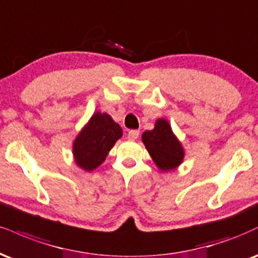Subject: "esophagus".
<instances>
[{"mask_svg": "<svg viewBox=\"0 0 258 258\" xmlns=\"http://www.w3.org/2000/svg\"><path fill=\"white\" fill-rule=\"evenodd\" d=\"M139 137V131L138 130H131L128 132V139L130 141H136Z\"/></svg>", "mask_w": 258, "mask_h": 258, "instance_id": "esophagus-1", "label": "esophagus"}]
</instances>
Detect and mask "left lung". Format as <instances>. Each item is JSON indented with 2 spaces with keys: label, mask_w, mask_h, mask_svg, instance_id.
I'll return each mask as SVG.
<instances>
[{
  "label": "left lung",
  "mask_w": 258,
  "mask_h": 258,
  "mask_svg": "<svg viewBox=\"0 0 258 258\" xmlns=\"http://www.w3.org/2000/svg\"><path fill=\"white\" fill-rule=\"evenodd\" d=\"M142 141L155 164L163 172L175 169L184 160V148L167 120H157L154 130L143 133Z\"/></svg>",
  "instance_id": "obj_1"
}]
</instances>
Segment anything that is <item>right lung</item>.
<instances>
[{
    "instance_id": "add662e5",
    "label": "right lung",
    "mask_w": 258,
    "mask_h": 258,
    "mask_svg": "<svg viewBox=\"0 0 258 258\" xmlns=\"http://www.w3.org/2000/svg\"><path fill=\"white\" fill-rule=\"evenodd\" d=\"M122 137L119 123L107 113L96 111L73 142V156L80 168L91 172L104 162L110 149Z\"/></svg>"
}]
</instances>
